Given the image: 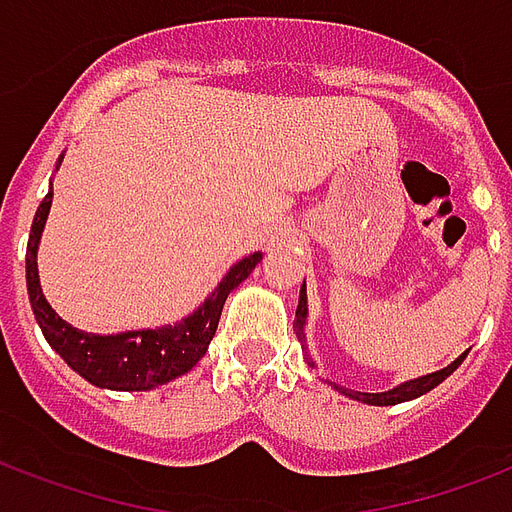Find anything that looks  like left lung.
I'll list each match as a JSON object with an SVG mask.
<instances>
[{
  "instance_id": "1",
  "label": "left lung",
  "mask_w": 512,
  "mask_h": 512,
  "mask_svg": "<svg viewBox=\"0 0 512 512\" xmlns=\"http://www.w3.org/2000/svg\"><path fill=\"white\" fill-rule=\"evenodd\" d=\"M306 285L301 287V295H298V309H295V333H298V342L304 344V325H306ZM467 358V352L464 355H458L456 361L445 366V369H439V372H431V374H423L418 380H410V382H401L396 388L385 393H361V391H350V388H342V385H336V391L344 393V396H350L355 401H363V404H374V407H391V404H401V401H410V399H418L423 393H429L431 388H437L439 382L450 377V374L456 372L461 361Z\"/></svg>"
}]
</instances>
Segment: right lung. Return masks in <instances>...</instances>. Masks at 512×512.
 <instances>
[{
	"label": "right lung",
	"mask_w": 512,
	"mask_h": 512,
	"mask_svg": "<svg viewBox=\"0 0 512 512\" xmlns=\"http://www.w3.org/2000/svg\"><path fill=\"white\" fill-rule=\"evenodd\" d=\"M62 165V157H59ZM48 192L43 203L34 214L32 233L26 244V290H29V304H32L34 320L43 328V336L64 358V363L78 372L83 380H89L97 388H111V391H151L157 385L176 380L187 374L195 363L206 355L208 344L214 339L219 325V314L225 306L227 295L233 293L246 276L255 271L263 260L260 252L238 260L230 268L222 282L214 287V293L184 317L176 325H162V328H146V331H124L100 336V333H86L64 323L62 317L45 301L40 276H37V246L43 236L45 219L51 211Z\"/></svg>",
	"instance_id": "add662e5"
}]
</instances>
